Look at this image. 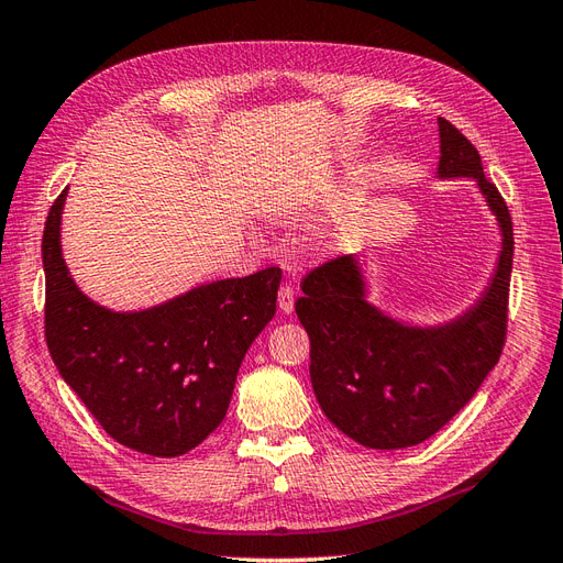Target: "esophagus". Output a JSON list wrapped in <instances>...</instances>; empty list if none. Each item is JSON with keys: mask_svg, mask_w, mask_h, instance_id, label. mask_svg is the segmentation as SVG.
I'll return each instance as SVG.
<instances>
[{"mask_svg": "<svg viewBox=\"0 0 563 563\" xmlns=\"http://www.w3.org/2000/svg\"><path fill=\"white\" fill-rule=\"evenodd\" d=\"M277 300H279V310L282 312H291L294 310V286L291 284H284L282 288H279V296H277Z\"/></svg>", "mask_w": 563, "mask_h": 563, "instance_id": "esophagus-1", "label": "esophagus"}]
</instances>
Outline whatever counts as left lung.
<instances>
[{"instance_id":"obj_1","label":"left lung","mask_w":563,"mask_h":563,"mask_svg":"<svg viewBox=\"0 0 563 563\" xmlns=\"http://www.w3.org/2000/svg\"><path fill=\"white\" fill-rule=\"evenodd\" d=\"M439 139V176L476 178L503 230L498 269L479 305L446 327H404L364 300L360 267L350 255L310 269L296 300L310 335V378L321 411L368 449L416 446L439 432L476 395L505 347L512 216L484 176L479 152L444 117Z\"/></svg>"}]
</instances>
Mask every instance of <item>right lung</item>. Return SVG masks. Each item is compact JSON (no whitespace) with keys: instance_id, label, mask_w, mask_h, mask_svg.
Masks as SVG:
<instances>
[{"instance_id":"right-lung-1","label":"right lung","mask_w":563,"mask_h":563,"mask_svg":"<svg viewBox=\"0 0 563 563\" xmlns=\"http://www.w3.org/2000/svg\"><path fill=\"white\" fill-rule=\"evenodd\" d=\"M67 187L48 209L44 335L63 380L119 444L157 457L223 422L251 343L275 317L279 267L220 279L143 312H110L75 286L60 253Z\"/></svg>"}]
</instances>
